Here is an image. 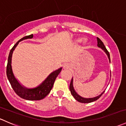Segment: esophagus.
Here are the masks:
<instances>
[{"label": "esophagus", "mask_w": 126, "mask_h": 126, "mask_svg": "<svg viewBox=\"0 0 126 126\" xmlns=\"http://www.w3.org/2000/svg\"><path fill=\"white\" fill-rule=\"evenodd\" d=\"M71 67V66L69 65V64H68V63H66V64H64V65H63V69H68V68H69Z\"/></svg>", "instance_id": "esophagus-1"}]
</instances>
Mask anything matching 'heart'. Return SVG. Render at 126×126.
Segmentation results:
<instances>
[{"label":"heart","instance_id":"obj_1","mask_svg":"<svg viewBox=\"0 0 126 126\" xmlns=\"http://www.w3.org/2000/svg\"><path fill=\"white\" fill-rule=\"evenodd\" d=\"M79 41H81V39H79ZM84 43H86V40L84 41Z\"/></svg>","mask_w":126,"mask_h":126}]
</instances>
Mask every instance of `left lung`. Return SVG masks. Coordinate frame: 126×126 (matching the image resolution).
Returning <instances> with one entry per match:
<instances>
[{
    "instance_id": "obj_1",
    "label": "left lung",
    "mask_w": 126,
    "mask_h": 126,
    "mask_svg": "<svg viewBox=\"0 0 126 126\" xmlns=\"http://www.w3.org/2000/svg\"><path fill=\"white\" fill-rule=\"evenodd\" d=\"M97 46L101 48L104 51V52L107 54V55L108 58H109V62L110 63V54L109 52H108V50H107L106 47H105L104 46V43H102V41L99 38H97ZM110 76H111V74H110ZM69 90H70L71 91V94L73 96V97H74L75 99L77 100L78 102H80L81 103H90V102H94V101H96V100L98 99L102 95V94L105 92V90L101 94H100L99 95H98L97 96H96V97H91V98H85V97H82V96H80L79 94L77 93L76 91H75L74 88V86H73V77L72 78V80L71 81V83H70V85H69Z\"/></svg>"
}]
</instances>
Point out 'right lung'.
I'll return each instance as SVG.
<instances>
[{
	"label": "right lung",
	"instance_id": "right-lung-1",
	"mask_svg": "<svg viewBox=\"0 0 126 126\" xmlns=\"http://www.w3.org/2000/svg\"><path fill=\"white\" fill-rule=\"evenodd\" d=\"M33 34L29 36H24V38L19 40L11 49L8 58L7 76L13 89L19 97L29 101H39L44 99L50 93L54 85L56 78L62 71V68H58L57 70L52 72L44 81H43L39 85L36 87L27 88L22 85L19 82L18 80L15 77L12 69L11 63H12L13 53L20 41H22L24 39H32L33 38Z\"/></svg>",
	"mask_w": 126,
	"mask_h": 126
}]
</instances>
